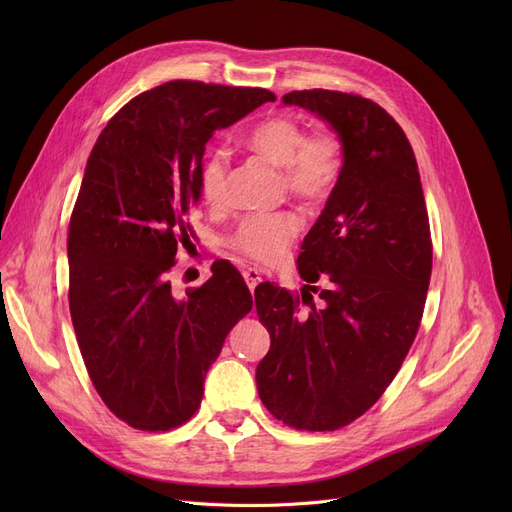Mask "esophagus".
Returning <instances> with one entry per match:
<instances>
[{
	"label": "esophagus",
	"mask_w": 512,
	"mask_h": 512,
	"mask_svg": "<svg viewBox=\"0 0 512 512\" xmlns=\"http://www.w3.org/2000/svg\"><path fill=\"white\" fill-rule=\"evenodd\" d=\"M242 276H245L247 286H249V290H251V292H253V290H255V286L261 282V274L255 270V267H249V270L242 272Z\"/></svg>",
	"instance_id": "obj_1"
}]
</instances>
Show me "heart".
Segmentation results:
<instances>
[{
    "instance_id": "heart-1",
    "label": "heart",
    "mask_w": 512,
    "mask_h": 512,
    "mask_svg": "<svg viewBox=\"0 0 512 512\" xmlns=\"http://www.w3.org/2000/svg\"><path fill=\"white\" fill-rule=\"evenodd\" d=\"M245 143L274 166L284 168L288 193L305 203L324 201L342 172V145L332 132L307 134L292 116H272L255 124ZM228 159L224 151L205 155L199 170V193L205 203H220L226 191ZM301 230L297 213H255L240 222L232 247L259 263H276Z\"/></svg>"
}]
</instances>
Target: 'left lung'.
<instances>
[{"label":"left lung","instance_id":"1","mask_svg":"<svg viewBox=\"0 0 512 512\" xmlns=\"http://www.w3.org/2000/svg\"><path fill=\"white\" fill-rule=\"evenodd\" d=\"M282 101L332 126L342 172L297 259L305 282L328 276L321 307L301 294L311 305L301 311L299 299L272 282L255 288L272 338L255 380L282 423L334 432L371 409L405 361L432 276V236L415 153L386 110L324 89Z\"/></svg>","mask_w":512,"mask_h":512}]
</instances>
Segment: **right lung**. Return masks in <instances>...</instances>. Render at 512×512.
Wrapping results in <instances>:
<instances>
[{
    "label": "right lung",
    "instance_id": "add662e5",
    "mask_svg": "<svg viewBox=\"0 0 512 512\" xmlns=\"http://www.w3.org/2000/svg\"><path fill=\"white\" fill-rule=\"evenodd\" d=\"M276 95L172 80L130 99L89 155L70 218V315L101 400L143 432L201 407L203 382L251 292L228 261L176 297L168 280L199 203L207 141Z\"/></svg>",
    "mask_w": 512,
    "mask_h": 512
}]
</instances>
